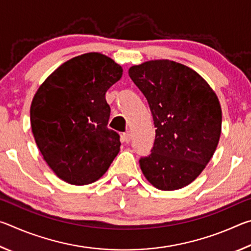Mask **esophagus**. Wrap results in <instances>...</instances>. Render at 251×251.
<instances>
[{"mask_svg": "<svg viewBox=\"0 0 251 251\" xmlns=\"http://www.w3.org/2000/svg\"><path fill=\"white\" fill-rule=\"evenodd\" d=\"M123 138H124V142L129 143L131 141L130 131H126V133H124V135H123Z\"/></svg>", "mask_w": 251, "mask_h": 251, "instance_id": "1", "label": "esophagus"}]
</instances>
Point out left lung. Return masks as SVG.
<instances>
[{
  "label": "left lung",
  "mask_w": 251,
  "mask_h": 251,
  "mask_svg": "<svg viewBox=\"0 0 251 251\" xmlns=\"http://www.w3.org/2000/svg\"><path fill=\"white\" fill-rule=\"evenodd\" d=\"M129 77L146 97L155 125L151 154L139 165L160 190H176L201 175L217 148L222 108L201 75L180 63L156 59L131 66Z\"/></svg>",
  "instance_id": "1"
}]
</instances>
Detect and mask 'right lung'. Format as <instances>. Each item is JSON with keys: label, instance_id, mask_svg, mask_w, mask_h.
Instances as JSON below:
<instances>
[{"label": "right lung", "instance_id": "right-lung-1", "mask_svg": "<svg viewBox=\"0 0 251 251\" xmlns=\"http://www.w3.org/2000/svg\"><path fill=\"white\" fill-rule=\"evenodd\" d=\"M122 67L100 53L62 64L41 85L31 105L36 145L52 171L72 185H87L104 175L120 151V135L107 127L108 88Z\"/></svg>", "mask_w": 251, "mask_h": 251}]
</instances>
